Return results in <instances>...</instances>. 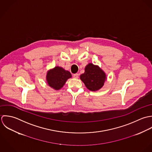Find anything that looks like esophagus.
I'll use <instances>...</instances> for the list:
<instances>
[{
    "label": "esophagus",
    "instance_id": "esophagus-1",
    "mask_svg": "<svg viewBox=\"0 0 152 152\" xmlns=\"http://www.w3.org/2000/svg\"><path fill=\"white\" fill-rule=\"evenodd\" d=\"M73 77L75 79H77L79 77V74L78 73H75L73 75Z\"/></svg>",
    "mask_w": 152,
    "mask_h": 152
}]
</instances>
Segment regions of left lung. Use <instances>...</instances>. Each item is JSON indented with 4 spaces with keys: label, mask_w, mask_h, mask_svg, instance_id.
Listing matches in <instances>:
<instances>
[{
    "label": "left lung",
    "mask_w": 152,
    "mask_h": 152,
    "mask_svg": "<svg viewBox=\"0 0 152 152\" xmlns=\"http://www.w3.org/2000/svg\"><path fill=\"white\" fill-rule=\"evenodd\" d=\"M80 79L89 90L97 91L104 85L106 75L98 66L89 63L85 67V73L80 76Z\"/></svg>",
    "instance_id": "left-lung-1"
}]
</instances>
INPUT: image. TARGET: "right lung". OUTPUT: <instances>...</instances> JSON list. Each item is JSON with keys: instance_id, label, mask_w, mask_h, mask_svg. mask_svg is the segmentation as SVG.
Instances as JSON below:
<instances>
[{"instance_id": "right-lung-1", "label": "right lung", "mask_w": 152, "mask_h": 152, "mask_svg": "<svg viewBox=\"0 0 152 152\" xmlns=\"http://www.w3.org/2000/svg\"><path fill=\"white\" fill-rule=\"evenodd\" d=\"M72 77L71 73L63 68L56 66L47 72L46 81L48 85L55 90H59L67 80Z\"/></svg>"}]
</instances>
